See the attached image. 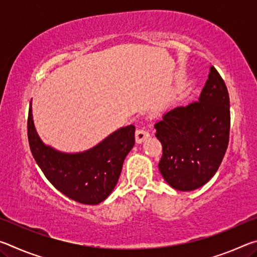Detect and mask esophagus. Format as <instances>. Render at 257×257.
I'll list each match as a JSON object with an SVG mask.
<instances>
[{
    "mask_svg": "<svg viewBox=\"0 0 257 257\" xmlns=\"http://www.w3.org/2000/svg\"><path fill=\"white\" fill-rule=\"evenodd\" d=\"M150 136V133L147 132L146 129L144 128H141V129H137L136 130V135H135V137H136V143L138 144H141L145 141V139Z\"/></svg>",
    "mask_w": 257,
    "mask_h": 257,
    "instance_id": "obj_1",
    "label": "esophagus"
}]
</instances>
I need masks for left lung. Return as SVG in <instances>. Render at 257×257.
Instances as JSON below:
<instances>
[{
	"instance_id": "left-lung-1",
	"label": "left lung",
	"mask_w": 257,
	"mask_h": 257,
	"mask_svg": "<svg viewBox=\"0 0 257 257\" xmlns=\"http://www.w3.org/2000/svg\"><path fill=\"white\" fill-rule=\"evenodd\" d=\"M154 127L162 144L159 169L164 180L181 191L205 185L229 144V94L216 69L210 68L198 101L167 112Z\"/></svg>"
}]
</instances>
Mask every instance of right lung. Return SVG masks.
I'll return each mask as SVG.
<instances>
[{"label":"right lung","instance_id":"obj_1","mask_svg":"<svg viewBox=\"0 0 257 257\" xmlns=\"http://www.w3.org/2000/svg\"><path fill=\"white\" fill-rule=\"evenodd\" d=\"M27 128L30 151L47 180L67 197L87 205H96L112 193L125 156L135 145V125L130 124L118 129L88 151L62 153L46 146L38 137L32 103Z\"/></svg>","mask_w":257,"mask_h":257}]
</instances>
